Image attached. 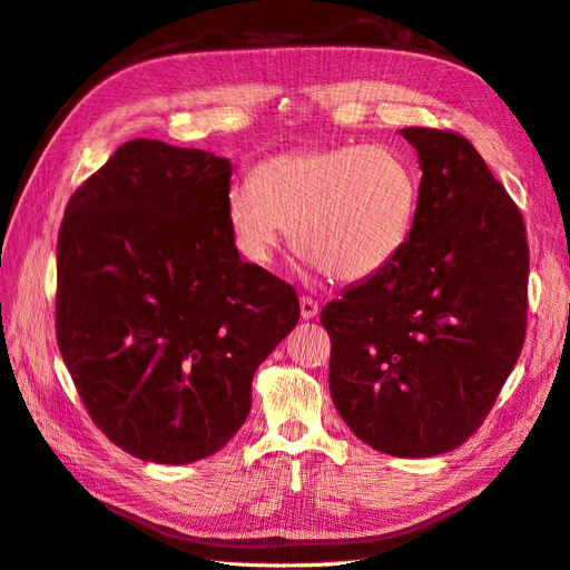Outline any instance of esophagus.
<instances>
[{
	"label": "esophagus",
	"instance_id": "esophagus-1",
	"mask_svg": "<svg viewBox=\"0 0 570 570\" xmlns=\"http://www.w3.org/2000/svg\"><path fill=\"white\" fill-rule=\"evenodd\" d=\"M299 312H302V318H304V321L316 318V314H318V302H316L314 297L302 295V297H299Z\"/></svg>",
	"mask_w": 570,
	"mask_h": 570
}]
</instances>
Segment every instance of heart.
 <instances>
[{"instance_id": "1", "label": "heart", "mask_w": 570, "mask_h": 570, "mask_svg": "<svg viewBox=\"0 0 570 570\" xmlns=\"http://www.w3.org/2000/svg\"><path fill=\"white\" fill-rule=\"evenodd\" d=\"M421 183L400 149L344 145L278 154L226 197L228 226L252 262L266 264L285 230L340 283L383 273L406 247Z\"/></svg>"}]
</instances>
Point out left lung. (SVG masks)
I'll list each match as a JSON object with an SVG mask.
<instances>
[{
  "label": "left lung",
  "mask_w": 570,
  "mask_h": 570,
  "mask_svg": "<svg viewBox=\"0 0 570 570\" xmlns=\"http://www.w3.org/2000/svg\"><path fill=\"white\" fill-rule=\"evenodd\" d=\"M421 161L400 256L323 306L331 394L373 450L438 456L488 419L528 323L525 223L463 135L404 128Z\"/></svg>",
  "instance_id": "1"
}]
</instances>
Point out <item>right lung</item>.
Returning <instances> with one entry per match:
<instances>
[{"mask_svg": "<svg viewBox=\"0 0 570 570\" xmlns=\"http://www.w3.org/2000/svg\"><path fill=\"white\" fill-rule=\"evenodd\" d=\"M233 166L130 140L68 199L57 239V342L95 425L154 463L218 452L252 377L299 321L289 283L237 254Z\"/></svg>", "mask_w": 570, "mask_h": 570, "instance_id": "1", "label": "right lung"}]
</instances>
